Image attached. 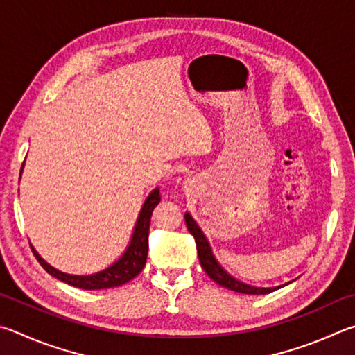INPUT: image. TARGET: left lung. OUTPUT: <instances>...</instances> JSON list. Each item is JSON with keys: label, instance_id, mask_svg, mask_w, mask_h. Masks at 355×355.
Listing matches in <instances>:
<instances>
[{"label": "left lung", "instance_id": "1", "mask_svg": "<svg viewBox=\"0 0 355 355\" xmlns=\"http://www.w3.org/2000/svg\"><path fill=\"white\" fill-rule=\"evenodd\" d=\"M185 223H187V229L190 231V234L195 237L198 257H200V263L202 266V270L206 271V275L212 279V281L221 285V287L232 290V291H237V293H245V295H266L277 288H281V287H276V288L251 287V285H246L243 282L237 281V279H234L232 276H229L227 272L218 265V262H216L215 257L212 256V251H210L207 239L204 237L201 229L198 227L195 220L191 218L189 214H185Z\"/></svg>", "mask_w": 355, "mask_h": 355}]
</instances>
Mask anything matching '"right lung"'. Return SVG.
I'll return each mask as SVG.
<instances>
[{"mask_svg": "<svg viewBox=\"0 0 355 355\" xmlns=\"http://www.w3.org/2000/svg\"><path fill=\"white\" fill-rule=\"evenodd\" d=\"M159 202H160V191L159 189H155L151 191V195L146 198L145 204H143L139 220H137L132 240H130V245L128 246L126 252H124L114 265H110L109 268L96 272V275H90V276L67 275V272H62L59 270L53 268L51 265H48L45 260L37 254V251L33 246H31V250H33L35 259L39 260V263L43 266V270L49 272L51 276L58 277L59 281L65 282L68 285H73V287L83 288V290H101V288L120 287V285L129 282L130 279H134L137 275H139L146 263L149 223H151L153 210Z\"/></svg>", "mask_w": 355, "mask_h": 355, "instance_id": "1", "label": "right lung"}]
</instances>
